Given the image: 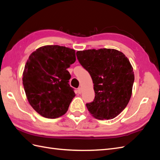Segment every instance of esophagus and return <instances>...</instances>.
<instances>
[{
    "mask_svg": "<svg viewBox=\"0 0 160 160\" xmlns=\"http://www.w3.org/2000/svg\"><path fill=\"white\" fill-rule=\"evenodd\" d=\"M81 92H82V90H81V88H79L78 89H77V93H78V94H81Z\"/></svg>",
    "mask_w": 160,
    "mask_h": 160,
    "instance_id": "34e87169",
    "label": "esophagus"
}]
</instances>
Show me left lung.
<instances>
[{
  "label": "left lung",
  "instance_id": "obj_1",
  "mask_svg": "<svg viewBox=\"0 0 160 160\" xmlns=\"http://www.w3.org/2000/svg\"><path fill=\"white\" fill-rule=\"evenodd\" d=\"M77 59L89 72L95 93L86 104L89 113L99 119H111L126 108L132 93L133 67L123 52L112 49L77 51Z\"/></svg>",
  "mask_w": 160,
  "mask_h": 160
}]
</instances>
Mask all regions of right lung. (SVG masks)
I'll return each instance as SVG.
<instances>
[{"instance_id": "right-lung-1", "label": "right lung", "mask_w": 160, "mask_h": 160, "mask_svg": "<svg viewBox=\"0 0 160 160\" xmlns=\"http://www.w3.org/2000/svg\"><path fill=\"white\" fill-rule=\"evenodd\" d=\"M75 60L74 49L59 45L41 47L28 57L22 84L28 102L42 117L55 119L68 110L75 93L67 69Z\"/></svg>"}]
</instances>
